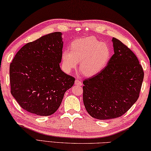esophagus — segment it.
<instances>
[{
    "label": "esophagus",
    "instance_id": "esophagus-1",
    "mask_svg": "<svg viewBox=\"0 0 151 151\" xmlns=\"http://www.w3.org/2000/svg\"><path fill=\"white\" fill-rule=\"evenodd\" d=\"M75 84H76V86H80L82 85V82H81V81L80 80H76V81H75Z\"/></svg>",
    "mask_w": 151,
    "mask_h": 151
}]
</instances>
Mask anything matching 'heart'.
Instances as JSON below:
<instances>
[{
    "label": "heart",
    "instance_id": "heart-1",
    "mask_svg": "<svg viewBox=\"0 0 151 151\" xmlns=\"http://www.w3.org/2000/svg\"><path fill=\"white\" fill-rule=\"evenodd\" d=\"M110 57L109 46L94 37L75 40L71 43L70 51L64 50L61 54L63 66L66 71L75 69L78 62H80V71L87 77L100 73L107 65Z\"/></svg>",
    "mask_w": 151,
    "mask_h": 151
}]
</instances>
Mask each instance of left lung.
<instances>
[{
  "mask_svg": "<svg viewBox=\"0 0 151 151\" xmlns=\"http://www.w3.org/2000/svg\"><path fill=\"white\" fill-rule=\"evenodd\" d=\"M114 53L100 73L83 80V101L88 113L99 120L120 117L137 102L144 71L135 54L114 37Z\"/></svg>",
  "mask_w": 151,
  "mask_h": 151,
  "instance_id": "obj_1",
  "label": "left lung"
}]
</instances>
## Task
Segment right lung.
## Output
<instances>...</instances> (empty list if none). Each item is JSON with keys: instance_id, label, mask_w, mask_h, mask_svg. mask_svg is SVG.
I'll return each instance as SVG.
<instances>
[{"instance_id": "1", "label": "right lung", "mask_w": 151, "mask_h": 151, "mask_svg": "<svg viewBox=\"0 0 151 151\" xmlns=\"http://www.w3.org/2000/svg\"><path fill=\"white\" fill-rule=\"evenodd\" d=\"M63 41L60 32L24 45L10 64L11 93L20 106L39 116L55 113L75 78L61 71Z\"/></svg>"}]
</instances>
